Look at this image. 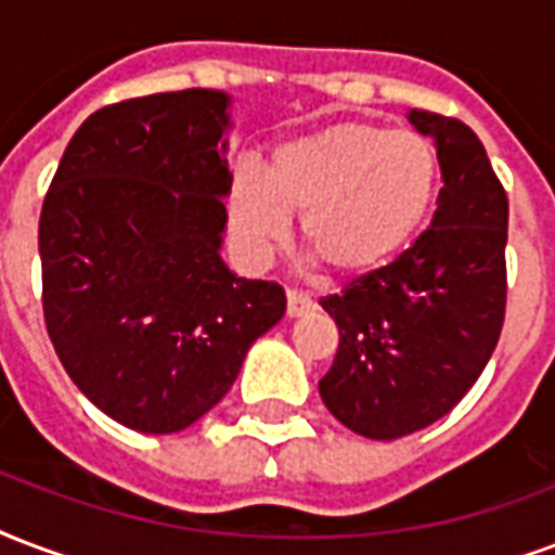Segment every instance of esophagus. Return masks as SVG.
Instances as JSON below:
<instances>
[{"label": "esophagus", "mask_w": 555, "mask_h": 555, "mask_svg": "<svg viewBox=\"0 0 555 555\" xmlns=\"http://www.w3.org/2000/svg\"><path fill=\"white\" fill-rule=\"evenodd\" d=\"M314 308V299L308 291H299V287H287V314L302 317L306 311Z\"/></svg>", "instance_id": "obj_1"}]
</instances>
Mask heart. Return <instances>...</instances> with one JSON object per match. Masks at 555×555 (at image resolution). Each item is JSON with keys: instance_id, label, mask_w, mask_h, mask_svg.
<instances>
[{"instance_id": "obj_1", "label": "heart", "mask_w": 555, "mask_h": 555, "mask_svg": "<svg viewBox=\"0 0 555 555\" xmlns=\"http://www.w3.org/2000/svg\"><path fill=\"white\" fill-rule=\"evenodd\" d=\"M439 183V151L425 133L337 121L282 142L268 175L238 165L230 221L253 256H268L287 238V215H299L308 256L328 273L358 276L416 238Z\"/></svg>"}]
</instances>
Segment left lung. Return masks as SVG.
Returning a JSON list of instances; mask_svg holds the SVG:
<instances>
[{
	"instance_id": "1",
	"label": "left lung",
	"mask_w": 555,
	"mask_h": 555,
	"mask_svg": "<svg viewBox=\"0 0 555 555\" xmlns=\"http://www.w3.org/2000/svg\"><path fill=\"white\" fill-rule=\"evenodd\" d=\"M410 121L437 139L446 185L434 221L399 259L320 299L340 334L320 396L370 439L408 437L451 413L506 314L509 201L483 142L460 118L410 109Z\"/></svg>"
}]
</instances>
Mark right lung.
Returning a JSON list of instances; mask_svg holds the SVG:
<instances>
[{
    "label": "right lung",
    "instance_id": "add662e5",
    "mask_svg": "<svg viewBox=\"0 0 555 555\" xmlns=\"http://www.w3.org/2000/svg\"><path fill=\"white\" fill-rule=\"evenodd\" d=\"M230 99L156 92L95 109L40 211L42 317L63 370L109 418L175 434L238 378L285 314L276 282L221 259Z\"/></svg>",
    "mask_w": 555,
    "mask_h": 555
}]
</instances>
